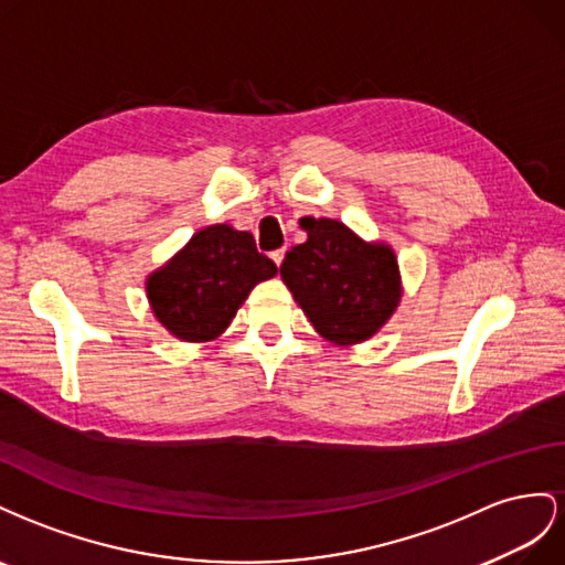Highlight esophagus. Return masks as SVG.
<instances>
[{
    "mask_svg": "<svg viewBox=\"0 0 565 565\" xmlns=\"http://www.w3.org/2000/svg\"><path fill=\"white\" fill-rule=\"evenodd\" d=\"M284 255H286V248H277V250H271V253H269V257H271L274 265H277V267H281V263H284Z\"/></svg>",
    "mask_w": 565,
    "mask_h": 565,
    "instance_id": "obj_1",
    "label": "esophagus"
}]
</instances>
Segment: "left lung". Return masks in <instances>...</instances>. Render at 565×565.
I'll return each instance as SVG.
<instances>
[{
	"instance_id": "obj_1",
	"label": "left lung",
	"mask_w": 565,
	"mask_h": 565,
	"mask_svg": "<svg viewBox=\"0 0 565 565\" xmlns=\"http://www.w3.org/2000/svg\"><path fill=\"white\" fill-rule=\"evenodd\" d=\"M305 244L281 263V279L312 327L335 345L372 338L399 300L397 260L388 246H369L343 222L302 217Z\"/></svg>"
}]
</instances>
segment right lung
Wrapping results in <instances>:
<instances>
[{
    "label": "right lung",
    "instance_id": "1",
    "mask_svg": "<svg viewBox=\"0 0 565 565\" xmlns=\"http://www.w3.org/2000/svg\"><path fill=\"white\" fill-rule=\"evenodd\" d=\"M274 274L277 265L257 253L253 234L213 224L151 274L147 291L160 324L182 341L201 343L227 329L250 288Z\"/></svg>",
    "mask_w": 565,
    "mask_h": 565
}]
</instances>
